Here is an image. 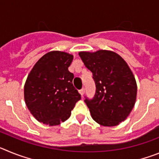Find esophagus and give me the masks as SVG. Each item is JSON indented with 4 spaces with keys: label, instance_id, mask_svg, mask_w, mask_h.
<instances>
[{
    "label": "esophagus",
    "instance_id": "1",
    "mask_svg": "<svg viewBox=\"0 0 159 159\" xmlns=\"http://www.w3.org/2000/svg\"><path fill=\"white\" fill-rule=\"evenodd\" d=\"M84 92H85V90H84V88H82V89H81V90H80V95H82V96H83V95H84Z\"/></svg>",
    "mask_w": 159,
    "mask_h": 159
}]
</instances>
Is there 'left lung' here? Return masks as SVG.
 <instances>
[{
	"mask_svg": "<svg viewBox=\"0 0 159 159\" xmlns=\"http://www.w3.org/2000/svg\"><path fill=\"white\" fill-rule=\"evenodd\" d=\"M84 65L93 74L96 91L85 99L92 119L104 127H115L130 115L137 96V84L127 62L110 50L80 52Z\"/></svg>",
	"mask_w": 159,
	"mask_h": 159,
	"instance_id": "1",
	"label": "left lung"
}]
</instances>
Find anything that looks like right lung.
<instances>
[{
	"label": "right lung",
	"instance_id": "obj_1",
	"mask_svg": "<svg viewBox=\"0 0 159 159\" xmlns=\"http://www.w3.org/2000/svg\"><path fill=\"white\" fill-rule=\"evenodd\" d=\"M73 56L61 51L43 55L25 81V104L35 119L48 126H57L71 116L80 94L73 87L74 75L68 71Z\"/></svg>",
	"mask_w": 159,
	"mask_h": 159
}]
</instances>
